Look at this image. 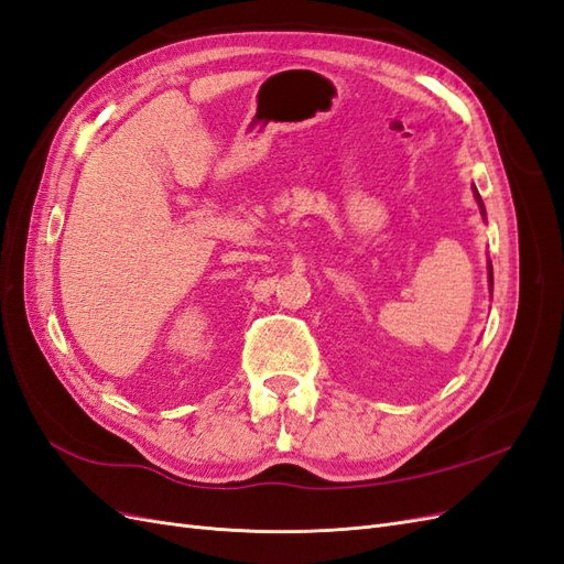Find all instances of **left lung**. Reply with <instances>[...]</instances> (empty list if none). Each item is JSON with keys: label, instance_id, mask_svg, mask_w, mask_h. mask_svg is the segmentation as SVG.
Returning a JSON list of instances; mask_svg holds the SVG:
<instances>
[{"label": "left lung", "instance_id": "1", "mask_svg": "<svg viewBox=\"0 0 564 564\" xmlns=\"http://www.w3.org/2000/svg\"><path fill=\"white\" fill-rule=\"evenodd\" d=\"M475 197H477V202H480V209H482V199H480V195H477V191H475ZM482 214H485V209H482ZM489 282H491V265H489Z\"/></svg>", "mask_w": 564, "mask_h": 564}]
</instances>
